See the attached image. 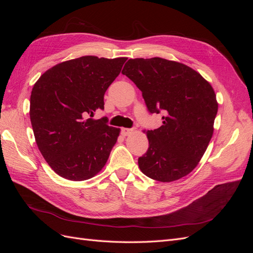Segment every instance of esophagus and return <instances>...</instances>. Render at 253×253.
<instances>
[{
	"label": "esophagus",
	"instance_id": "1",
	"mask_svg": "<svg viewBox=\"0 0 253 253\" xmlns=\"http://www.w3.org/2000/svg\"><path fill=\"white\" fill-rule=\"evenodd\" d=\"M133 131H134V128H126V127H124V128H121V134L124 135V136H127V135L131 134Z\"/></svg>",
	"mask_w": 253,
	"mask_h": 253
}]
</instances>
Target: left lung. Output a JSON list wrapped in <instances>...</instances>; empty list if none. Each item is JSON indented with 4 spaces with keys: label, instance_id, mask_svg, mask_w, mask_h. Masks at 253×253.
<instances>
[{
    "label": "left lung",
    "instance_id": "obj_1",
    "mask_svg": "<svg viewBox=\"0 0 253 253\" xmlns=\"http://www.w3.org/2000/svg\"><path fill=\"white\" fill-rule=\"evenodd\" d=\"M141 93L163 126L148 131L149 149L138 158L141 172L163 182L177 180L200 163L217 114L214 90L192 68L163 58L129 59L121 72Z\"/></svg>",
    "mask_w": 253,
    "mask_h": 253
}]
</instances>
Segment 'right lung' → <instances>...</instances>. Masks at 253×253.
<instances>
[{"instance_id":"right-lung-1","label":"right lung","mask_w":253,"mask_h":253,"mask_svg":"<svg viewBox=\"0 0 253 253\" xmlns=\"http://www.w3.org/2000/svg\"><path fill=\"white\" fill-rule=\"evenodd\" d=\"M126 58L84 56L57 64L36 82L29 116L36 142L51 169L70 180L89 179L106 164L119 128L105 117L104 94Z\"/></svg>"}]
</instances>
